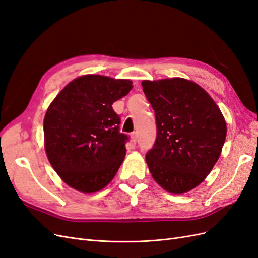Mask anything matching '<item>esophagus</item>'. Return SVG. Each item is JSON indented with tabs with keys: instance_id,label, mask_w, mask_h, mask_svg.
Listing matches in <instances>:
<instances>
[{
	"instance_id": "1",
	"label": "esophagus",
	"mask_w": 258,
	"mask_h": 258,
	"mask_svg": "<svg viewBox=\"0 0 258 258\" xmlns=\"http://www.w3.org/2000/svg\"><path fill=\"white\" fill-rule=\"evenodd\" d=\"M130 138H131L132 143H137V141H138V132H132V134L130 135Z\"/></svg>"
}]
</instances>
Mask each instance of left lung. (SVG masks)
Instances as JSON below:
<instances>
[{"label":"left lung","instance_id":"1","mask_svg":"<svg viewBox=\"0 0 258 258\" xmlns=\"http://www.w3.org/2000/svg\"><path fill=\"white\" fill-rule=\"evenodd\" d=\"M157 136L145 159L163 189L184 194L208 176L226 139L221 110L206 90L184 79L143 81Z\"/></svg>","mask_w":258,"mask_h":258}]
</instances>
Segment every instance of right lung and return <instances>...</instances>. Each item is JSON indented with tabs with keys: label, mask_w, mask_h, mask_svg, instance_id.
Returning a JSON list of instances; mask_svg holds the SVG:
<instances>
[{
	"label": "right lung",
	"mask_w": 258,
	"mask_h": 258,
	"mask_svg": "<svg viewBox=\"0 0 258 258\" xmlns=\"http://www.w3.org/2000/svg\"><path fill=\"white\" fill-rule=\"evenodd\" d=\"M132 87L129 80L85 75L68 84L49 105L44 118L46 154L72 188L99 191L118 171L129 137L119 131L120 117L112 105Z\"/></svg>",
	"instance_id": "add662e5"
}]
</instances>
